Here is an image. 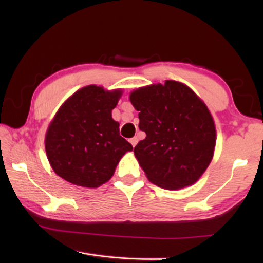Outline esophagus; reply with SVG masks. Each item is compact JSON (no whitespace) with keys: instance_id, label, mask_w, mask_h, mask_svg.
<instances>
[{"instance_id":"obj_1","label":"esophagus","mask_w":263,"mask_h":263,"mask_svg":"<svg viewBox=\"0 0 263 263\" xmlns=\"http://www.w3.org/2000/svg\"><path fill=\"white\" fill-rule=\"evenodd\" d=\"M130 142H131V145L133 146V147H135V146L137 145V142H138V138H131V139H130Z\"/></svg>"}]
</instances>
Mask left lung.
<instances>
[{"mask_svg":"<svg viewBox=\"0 0 263 263\" xmlns=\"http://www.w3.org/2000/svg\"><path fill=\"white\" fill-rule=\"evenodd\" d=\"M130 101L146 133L133 152L147 179L169 190L194 184L210 164L216 145L206 105L176 81L137 89Z\"/></svg>","mask_w":263,"mask_h":263,"instance_id":"1","label":"left lung"}]
</instances>
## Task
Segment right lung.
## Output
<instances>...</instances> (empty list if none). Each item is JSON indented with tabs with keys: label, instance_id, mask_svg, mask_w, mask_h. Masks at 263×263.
Masks as SVG:
<instances>
[{
	"label": "right lung",
	"instance_id": "add662e5",
	"mask_svg": "<svg viewBox=\"0 0 263 263\" xmlns=\"http://www.w3.org/2000/svg\"><path fill=\"white\" fill-rule=\"evenodd\" d=\"M121 95V90L88 86L62 104L45 138L48 161L62 179L97 188L110 180L125 152L133 149L111 117Z\"/></svg>",
	"mask_w": 263,
	"mask_h": 263
}]
</instances>
